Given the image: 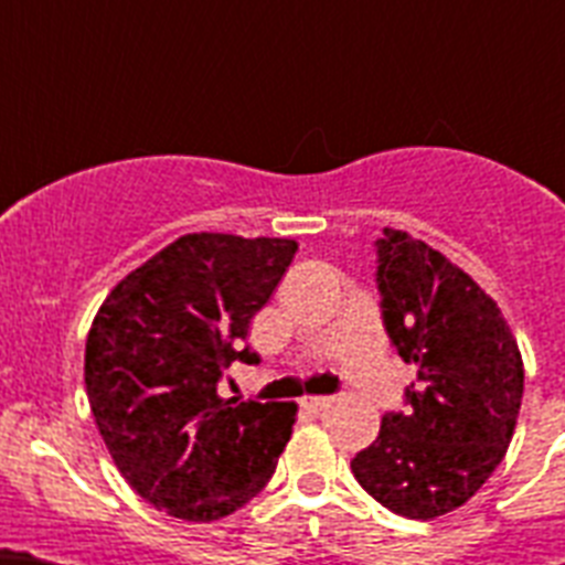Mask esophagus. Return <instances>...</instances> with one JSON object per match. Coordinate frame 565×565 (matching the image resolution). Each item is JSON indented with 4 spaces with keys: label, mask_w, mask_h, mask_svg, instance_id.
Wrapping results in <instances>:
<instances>
[{
    "label": "esophagus",
    "mask_w": 565,
    "mask_h": 565,
    "mask_svg": "<svg viewBox=\"0 0 565 565\" xmlns=\"http://www.w3.org/2000/svg\"><path fill=\"white\" fill-rule=\"evenodd\" d=\"M299 404H302V411L311 413V416H322V413L331 407V396H306Z\"/></svg>",
    "instance_id": "34e87169"
}]
</instances>
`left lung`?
Masks as SVG:
<instances>
[{
	"mask_svg": "<svg viewBox=\"0 0 565 565\" xmlns=\"http://www.w3.org/2000/svg\"><path fill=\"white\" fill-rule=\"evenodd\" d=\"M376 263L384 331L418 376L351 469L382 507L430 521L467 503L507 456L523 359L495 299L441 252L384 228Z\"/></svg>",
	"mask_w": 565,
	"mask_h": 565,
	"instance_id": "1",
	"label": "left lung"
}]
</instances>
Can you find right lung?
Segmentation results:
<instances>
[{"mask_svg":"<svg viewBox=\"0 0 565 565\" xmlns=\"http://www.w3.org/2000/svg\"><path fill=\"white\" fill-rule=\"evenodd\" d=\"M297 243L186 234L118 282L98 308L84 384L115 467L172 518L209 523L246 507L277 469L294 402L234 404L217 382L271 299Z\"/></svg>","mask_w":565,"mask_h":565,"instance_id":"1","label":"right lung"}]
</instances>
